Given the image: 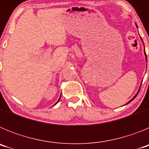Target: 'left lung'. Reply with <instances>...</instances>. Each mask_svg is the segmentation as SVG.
<instances>
[{
    "mask_svg": "<svg viewBox=\"0 0 149 149\" xmlns=\"http://www.w3.org/2000/svg\"><path fill=\"white\" fill-rule=\"evenodd\" d=\"M136 27H137V26H136ZM142 41H143V39H142ZM143 45H144V44H143ZM144 53H145V56H146V61H147V57H146V52H145V48H144ZM139 89H140V88H139ZM139 90H138L137 93H136V95H134V98H132V99H131V101H129V102H127V104H129V103H130V102H131V101H133V100H134V98H136V95H137L138 93H139Z\"/></svg>",
    "mask_w": 149,
    "mask_h": 149,
    "instance_id": "8db88e82",
    "label": "left lung"
}]
</instances>
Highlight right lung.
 Masks as SVG:
<instances>
[{
    "mask_svg": "<svg viewBox=\"0 0 149 149\" xmlns=\"http://www.w3.org/2000/svg\"><path fill=\"white\" fill-rule=\"evenodd\" d=\"M60 98H61V95H60V98H59V99H58V101H57V102H56V104H57V103H58V101H60ZM55 104H54V105H55Z\"/></svg>",
    "mask_w": 149,
    "mask_h": 149,
    "instance_id": "add662e5",
    "label": "right lung"
}]
</instances>
